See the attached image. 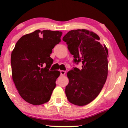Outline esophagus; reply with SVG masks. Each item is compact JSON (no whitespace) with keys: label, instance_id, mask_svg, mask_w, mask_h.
<instances>
[{"label":"esophagus","instance_id":"obj_1","mask_svg":"<svg viewBox=\"0 0 128 128\" xmlns=\"http://www.w3.org/2000/svg\"><path fill=\"white\" fill-rule=\"evenodd\" d=\"M66 74V71H64V70H60V75L61 76H64Z\"/></svg>","mask_w":128,"mask_h":128}]
</instances>
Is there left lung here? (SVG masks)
I'll use <instances>...</instances> for the list:
<instances>
[{"mask_svg":"<svg viewBox=\"0 0 128 128\" xmlns=\"http://www.w3.org/2000/svg\"><path fill=\"white\" fill-rule=\"evenodd\" d=\"M98 35L86 29L72 30L63 38L74 62L82 63V68L73 67L67 73L69 83L65 88L68 100L83 106L98 96L108 76V52L100 44Z\"/></svg>","mask_w":128,"mask_h":128,"instance_id":"left-lung-1","label":"left lung"}]
</instances>
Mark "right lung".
<instances>
[{"label":"right lung","instance_id":"obj_1","mask_svg":"<svg viewBox=\"0 0 128 128\" xmlns=\"http://www.w3.org/2000/svg\"><path fill=\"white\" fill-rule=\"evenodd\" d=\"M62 32L37 30L22 36L11 53L13 82L21 97L39 106L50 100L60 73L50 70L52 49L61 41Z\"/></svg>","mask_w":128,"mask_h":128}]
</instances>
